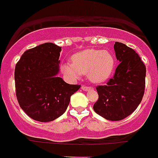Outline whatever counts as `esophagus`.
Listing matches in <instances>:
<instances>
[{
  "label": "esophagus",
  "instance_id": "obj_1",
  "mask_svg": "<svg viewBox=\"0 0 158 158\" xmlns=\"http://www.w3.org/2000/svg\"><path fill=\"white\" fill-rule=\"evenodd\" d=\"M81 89H83V90H85V91H89V90H92V89H93V87H91V86L82 85Z\"/></svg>",
  "mask_w": 158,
  "mask_h": 158
}]
</instances>
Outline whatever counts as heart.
I'll return each instance as SVG.
<instances>
[{"label":"heart","instance_id":"heart-1","mask_svg":"<svg viewBox=\"0 0 158 158\" xmlns=\"http://www.w3.org/2000/svg\"><path fill=\"white\" fill-rule=\"evenodd\" d=\"M73 62L62 65L63 73L71 78H78L87 74L89 80L95 83H101L109 79L115 66V58L107 51L88 49L73 54Z\"/></svg>","mask_w":158,"mask_h":158}]
</instances>
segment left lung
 <instances>
[{
	"label": "left lung",
	"instance_id": "1",
	"mask_svg": "<svg viewBox=\"0 0 158 158\" xmlns=\"http://www.w3.org/2000/svg\"><path fill=\"white\" fill-rule=\"evenodd\" d=\"M116 58L120 62L112 78L96 86L99 95L93 110L103 118L122 120L133 113L141 103L146 85V65L131 47L115 42Z\"/></svg>",
	"mask_w": 158,
	"mask_h": 158
}]
</instances>
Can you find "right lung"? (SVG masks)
Returning <instances> with one entry per match:
<instances>
[{
	"mask_svg": "<svg viewBox=\"0 0 158 158\" xmlns=\"http://www.w3.org/2000/svg\"><path fill=\"white\" fill-rule=\"evenodd\" d=\"M61 47L46 43L22 54L15 68L18 103L30 118L40 122L54 120L63 114L80 85H69L56 77Z\"/></svg>",
	"mask_w": 158,
	"mask_h": 158,
	"instance_id": "right-lung-1",
	"label": "right lung"
}]
</instances>
